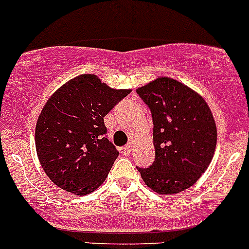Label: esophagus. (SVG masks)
Returning <instances> with one entry per match:
<instances>
[{"instance_id": "obj_1", "label": "esophagus", "mask_w": 249, "mask_h": 249, "mask_svg": "<svg viewBox=\"0 0 249 249\" xmlns=\"http://www.w3.org/2000/svg\"><path fill=\"white\" fill-rule=\"evenodd\" d=\"M120 154H123L124 157H129L130 154H131V148L129 147V145H126V147H122L119 149Z\"/></svg>"}]
</instances>
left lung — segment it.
I'll return each mask as SVG.
<instances>
[{
    "instance_id": "obj_1",
    "label": "left lung",
    "mask_w": 249,
    "mask_h": 249,
    "mask_svg": "<svg viewBox=\"0 0 249 249\" xmlns=\"http://www.w3.org/2000/svg\"><path fill=\"white\" fill-rule=\"evenodd\" d=\"M153 118L155 160L137 167L145 185L161 195L192 187L212 161L217 126L202 96L183 83L159 77L136 90Z\"/></svg>"
}]
</instances>
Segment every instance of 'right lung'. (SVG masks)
<instances>
[{
  "label": "right lung",
  "mask_w": 249,
  "mask_h": 249,
  "mask_svg": "<svg viewBox=\"0 0 249 249\" xmlns=\"http://www.w3.org/2000/svg\"><path fill=\"white\" fill-rule=\"evenodd\" d=\"M131 92L95 74L65 83L44 105L35 131L37 157L54 184L87 195L105 182L119 155L106 137L104 117Z\"/></svg>",
  "instance_id": "obj_1"
}]
</instances>
